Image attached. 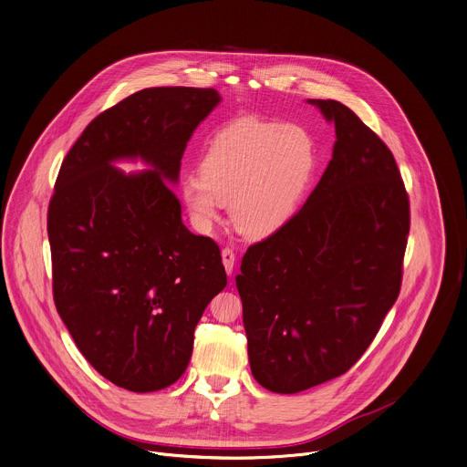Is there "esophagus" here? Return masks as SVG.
<instances>
[{"mask_svg": "<svg viewBox=\"0 0 467 467\" xmlns=\"http://www.w3.org/2000/svg\"><path fill=\"white\" fill-rule=\"evenodd\" d=\"M222 262H223V265H225L227 275L231 276V275H233V269H234V262H236V254L233 253V249L225 247V249L222 251Z\"/></svg>", "mask_w": 467, "mask_h": 467, "instance_id": "esophagus-1", "label": "esophagus"}]
</instances>
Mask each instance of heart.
Masks as SVG:
<instances>
[{"label":"heart","mask_w":467,"mask_h":467,"mask_svg":"<svg viewBox=\"0 0 467 467\" xmlns=\"http://www.w3.org/2000/svg\"><path fill=\"white\" fill-rule=\"evenodd\" d=\"M314 165V140L304 128L244 119L207 142L200 176H185L180 192L200 231H211L229 203L234 229L264 240L291 220Z\"/></svg>","instance_id":"heart-1"}]
</instances>
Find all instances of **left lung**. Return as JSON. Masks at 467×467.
Instances as JSON below:
<instances>
[{"label": "left lung", "instance_id": "left-lung-1", "mask_svg": "<svg viewBox=\"0 0 467 467\" xmlns=\"http://www.w3.org/2000/svg\"><path fill=\"white\" fill-rule=\"evenodd\" d=\"M336 126L332 160L302 209L242 258L249 365L295 394L345 374L394 306L409 198L387 144L345 104L307 99Z\"/></svg>", "mask_w": 467, "mask_h": 467}]
</instances>
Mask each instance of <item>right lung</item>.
Wrapping results in <instances>:
<instances>
[{
    "instance_id": "right-lung-1",
    "label": "right lung",
    "mask_w": 467,
    "mask_h": 467,
    "mask_svg": "<svg viewBox=\"0 0 467 467\" xmlns=\"http://www.w3.org/2000/svg\"><path fill=\"white\" fill-rule=\"evenodd\" d=\"M220 102L213 88L140 89L88 124L57 178L47 234L58 316L89 365L131 392L183 376L194 328L227 285L220 247L183 225L171 189ZM119 161L149 169L126 175Z\"/></svg>"
}]
</instances>
